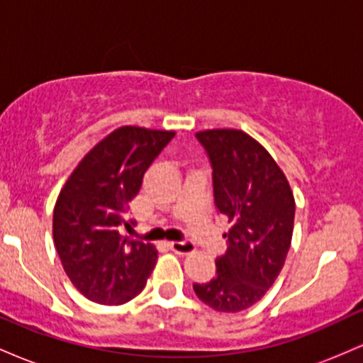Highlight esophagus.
<instances>
[{"label":"esophagus","instance_id":"34e87169","mask_svg":"<svg viewBox=\"0 0 363 363\" xmlns=\"http://www.w3.org/2000/svg\"><path fill=\"white\" fill-rule=\"evenodd\" d=\"M169 245L174 252L182 254V256L196 251V245L194 242H191V240H172V242H169Z\"/></svg>","mask_w":363,"mask_h":363}]
</instances>
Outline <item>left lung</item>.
I'll use <instances>...</instances> for the list:
<instances>
[{
	"label": "left lung",
	"instance_id": "obj_1",
	"mask_svg": "<svg viewBox=\"0 0 363 363\" xmlns=\"http://www.w3.org/2000/svg\"><path fill=\"white\" fill-rule=\"evenodd\" d=\"M213 167L215 203L232 228L216 277L194 283L201 302L239 312L259 302L280 274L291 244L295 199L283 170L259 141L240 129L196 133Z\"/></svg>",
	"mask_w": 363,
	"mask_h": 363
}]
</instances>
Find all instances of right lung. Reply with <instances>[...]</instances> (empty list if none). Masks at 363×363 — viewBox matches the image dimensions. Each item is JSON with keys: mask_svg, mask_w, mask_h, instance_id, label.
<instances>
[{"mask_svg": "<svg viewBox=\"0 0 363 363\" xmlns=\"http://www.w3.org/2000/svg\"><path fill=\"white\" fill-rule=\"evenodd\" d=\"M176 131L121 126L69 174L54 205L52 237L74 289L101 306H121L147 285L157 249L124 234L129 201Z\"/></svg>", "mask_w": 363, "mask_h": 363, "instance_id": "obj_1", "label": "right lung"}]
</instances>
